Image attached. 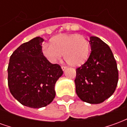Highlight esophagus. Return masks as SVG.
<instances>
[{"label":"esophagus","mask_w":127,"mask_h":127,"mask_svg":"<svg viewBox=\"0 0 127 127\" xmlns=\"http://www.w3.org/2000/svg\"><path fill=\"white\" fill-rule=\"evenodd\" d=\"M61 68H62V69H63V71H64V70H65V69H66L67 67H66V66H61Z\"/></svg>","instance_id":"34e87169"}]
</instances>
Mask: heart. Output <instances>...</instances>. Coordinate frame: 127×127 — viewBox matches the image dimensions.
I'll return each mask as SVG.
<instances>
[{
    "instance_id": "b5f03b06",
    "label": "heart",
    "mask_w": 127,
    "mask_h": 127,
    "mask_svg": "<svg viewBox=\"0 0 127 127\" xmlns=\"http://www.w3.org/2000/svg\"><path fill=\"white\" fill-rule=\"evenodd\" d=\"M90 52V44L82 34H63L55 36L51 44L42 45V53L47 61L56 64L62 58L71 66H80L86 62Z\"/></svg>"
}]
</instances>
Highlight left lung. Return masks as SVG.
<instances>
[{
  "label": "left lung",
  "mask_w": 127,
  "mask_h": 127,
  "mask_svg": "<svg viewBox=\"0 0 127 127\" xmlns=\"http://www.w3.org/2000/svg\"><path fill=\"white\" fill-rule=\"evenodd\" d=\"M89 43L92 50L89 58L76 69L75 91L82 101L98 104L114 93L118 71L112 50L105 42L92 36Z\"/></svg>",
  "instance_id": "left-lung-1"
}]
</instances>
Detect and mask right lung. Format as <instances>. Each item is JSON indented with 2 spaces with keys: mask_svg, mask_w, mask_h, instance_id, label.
I'll return each instance as SVG.
<instances>
[{
  "mask_svg": "<svg viewBox=\"0 0 127 127\" xmlns=\"http://www.w3.org/2000/svg\"><path fill=\"white\" fill-rule=\"evenodd\" d=\"M44 40L37 36L13 52L8 66L11 93L23 105L41 108L55 97V84L63 73L61 66L52 64L42 53Z\"/></svg>",
  "mask_w": 127,
  "mask_h": 127,
  "instance_id": "obj_1",
  "label": "right lung"
}]
</instances>
